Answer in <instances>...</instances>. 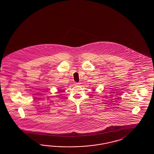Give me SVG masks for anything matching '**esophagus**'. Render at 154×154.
<instances>
[{"label": "esophagus", "instance_id": "34e87169", "mask_svg": "<svg viewBox=\"0 0 154 154\" xmlns=\"http://www.w3.org/2000/svg\"><path fill=\"white\" fill-rule=\"evenodd\" d=\"M79 85H80V83H78V82H75L74 83V85H75V86H78Z\"/></svg>", "mask_w": 154, "mask_h": 154}]
</instances>
